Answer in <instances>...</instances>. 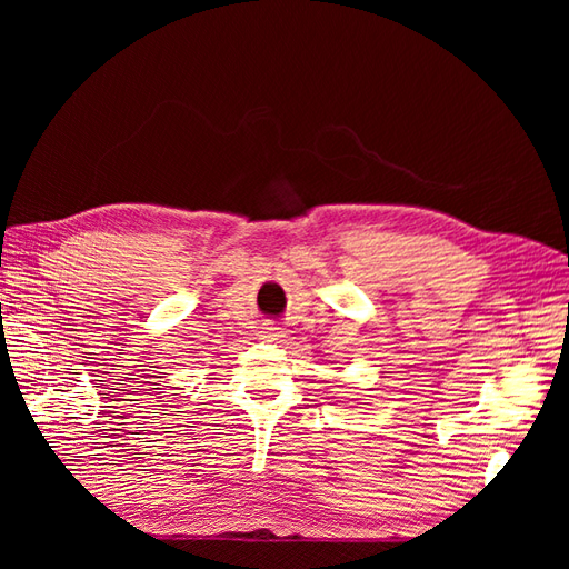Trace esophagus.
Segmentation results:
<instances>
[{
  "label": "esophagus",
  "mask_w": 569,
  "mask_h": 569,
  "mask_svg": "<svg viewBox=\"0 0 569 569\" xmlns=\"http://www.w3.org/2000/svg\"><path fill=\"white\" fill-rule=\"evenodd\" d=\"M282 337H284V327L274 325V322L261 327V332H258V339H263V341H278Z\"/></svg>",
  "instance_id": "obj_1"
}]
</instances>
